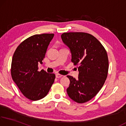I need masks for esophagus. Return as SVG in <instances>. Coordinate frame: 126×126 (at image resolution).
<instances>
[{"mask_svg":"<svg viewBox=\"0 0 126 126\" xmlns=\"http://www.w3.org/2000/svg\"><path fill=\"white\" fill-rule=\"evenodd\" d=\"M63 76V75H62L61 74H56V77L57 78H61V77H62Z\"/></svg>","mask_w":126,"mask_h":126,"instance_id":"34e87169","label":"esophagus"}]
</instances>
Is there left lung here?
<instances>
[{
    "mask_svg": "<svg viewBox=\"0 0 126 126\" xmlns=\"http://www.w3.org/2000/svg\"><path fill=\"white\" fill-rule=\"evenodd\" d=\"M61 38L70 49L71 62L78 66L79 72L78 79L67 76L70 81L67 93L74 101L84 103L97 94L107 78V52L94 36L86 32H63Z\"/></svg>",
    "mask_w": 126,
    "mask_h": 126,
    "instance_id": "1",
    "label": "left lung"
}]
</instances>
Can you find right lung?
Masks as SVG:
<instances>
[{"label": "right lung", "instance_id": "1", "mask_svg": "<svg viewBox=\"0 0 126 126\" xmlns=\"http://www.w3.org/2000/svg\"><path fill=\"white\" fill-rule=\"evenodd\" d=\"M53 36L54 34L31 36L21 42L13 54L12 78L24 96L32 101L44 97L55 81V74L38 70V63H42Z\"/></svg>", "mask_w": 126, "mask_h": 126}]
</instances>
